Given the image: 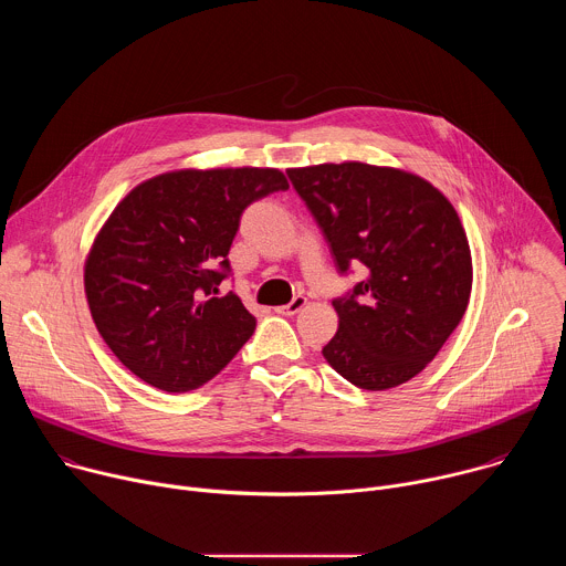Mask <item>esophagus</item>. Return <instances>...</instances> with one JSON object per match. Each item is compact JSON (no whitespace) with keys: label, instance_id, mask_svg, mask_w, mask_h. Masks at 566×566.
Instances as JSON below:
<instances>
[{"label":"esophagus","instance_id":"34e87169","mask_svg":"<svg viewBox=\"0 0 566 566\" xmlns=\"http://www.w3.org/2000/svg\"><path fill=\"white\" fill-rule=\"evenodd\" d=\"M304 304H306V297H304V295H295L289 304L280 306L277 311H280L282 315H295L297 311H302V308H304Z\"/></svg>","mask_w":566,"mask_h":566}]
</instances>
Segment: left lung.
Segmentation results:
<instances>
[{
	"label": "left lung",
	"instance_id": "1",
	"mask_svg": "<svg viewBox=\"0 0 566 566\" xmlns=\"http://www.w3.org/2000/svg\"><path fill=\"white\" fill-rule=\"evenodd\" d=\"M286 175L338 271L367 269L334 300L338 332L322 356L360 389L408 382L439 354L470 300L472 260L457 210L432 184L396 168L347 160Z\"/></svg>",
	"mask_w": 566,
	"mask_h": 566
}]
</instances>
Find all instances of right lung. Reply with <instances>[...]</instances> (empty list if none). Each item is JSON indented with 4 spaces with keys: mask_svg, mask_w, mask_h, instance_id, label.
I'll list each match as a JSON object with an SVG mask.
<instances>
[{
    "mask_svg": "<svg viewBox=\"0 0 566 566\" xmlns=\"http://www.w3.org/2000/svg\"><path fill=\"white\" fill-rule=\"evenodd\" d=\"M289 190L273 168L175 170L136 186L101 228L85 262L96 329L114 356L164 391L217 376L258 319L219 284L253 201Z\"/></svg>",
    "mask_w": 566,
    "mask_h": 566,
    "instance_id": "1",
    "label": "right lung"
}]
</instances>
